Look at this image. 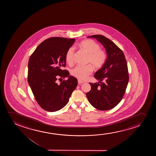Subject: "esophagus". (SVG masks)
Returning <instances> with one entry per match:
<instances>
[{
    "label": "esophagus",
    "instance_id": "1",
    "mask_svg": "<svg viewBox=\"0 0 156 156\" xmlns=\"http://www.w3.org/2000/svg\"><path fill=\"white\" fill-rule=\"evenodd\" d=\"M78 84L80 85L81 83H83L84 82L83 81H81V80H78Z\"/></svg>",
    "mask_w": 156,
    "mask_h": 156
}]
</instances>
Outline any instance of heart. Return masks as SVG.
Returning <instances> with one entry per match:
<instances>
[{"instance_id":"b5f03b06","label":"heart","mask_w":156,"mask_h":156,"mask_svg":"<svg viewBox=\"0 0 156 156\" xmlns=\"http://www.w3.org/2000/svg\"><path fill=\"white\" fill-rule=\"evenodd\" d=\"M79 47L88 54L87 63L85 66H77L71 71V75L80 80H85L92 73L94 68H102L107 60L106 52L101 49L98 43L92 39H85L79 43ZM75 48H69L66 54V61L69 65L73 63Z\"/></svg>"}]
</instances>
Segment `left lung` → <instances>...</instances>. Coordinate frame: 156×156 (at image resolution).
Masks as SVG:
<instances>
[{"instance_id": "8db88e82", "label": "left lung", "mask_w": 156, "mask_h": 156, "mask_svg": "<svg viewBox=\"0 0 156 156\" xmlns=\"http://www.w3.org/2000/svg\"><path fill=\"white\" fill-rule=\"evenodd\" d=\"M88 37L96 39L102 44L107 58L103 66L94 74L99 83H90L91 90L86 96L95 108L109 110L121 101L126 91L129 80L127 61L122 50L107 37L100 34Z\"/></svg>"}]
</instances>
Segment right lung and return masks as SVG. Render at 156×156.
Wrapping results in <instances>:
<instances>
[{
  "label": "right lung",
  "instance_id": "add662e5",
  "mask_svg": "<svg viewBox=\"0 0 156 156\" xmlns=\"http://www.w3.org/2000/svg\"><path fill=\"white\" fill-rule=\"evenodd\" d=\"M75 41V39L51 37L41 43L30 56L28 83L37 102L46 111L62 109L77 86V79L62 70L66 66V51ZM67 76L68 80L60 85L55 83L58 77Z\"/></svg>",
  "mask_w": 156,
  "mask_h": 156
}]
</instances>
